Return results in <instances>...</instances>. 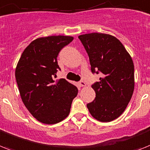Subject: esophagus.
<instances>
[{
	"label": "esophagus",
	"instance_id": "obj_1",
	"mask_svg": "<svg viewBox=\"0 0 150 150\" xmlns=\"http://www.w3.org/2000/svg\"><path fill=\"white\" fill-rule=\"evenodd\" d=\"M79 86H81V87H86V82H85V81H81L80 82H79Z\"/></svg>",
	"mask_w": 150,
	"mask_h": 150
}]
</instances>
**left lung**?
<instances>
[{
  "instance_id": "obj_1",
  "label": "left lung",
  "mask_w": 150,
  "mask_h": 150,
  "mask_svg": "<svg viewBox=\"0 0 150 150\" xmlns=\"http://www.w3.org/2000/svg\"><path fill=\"white\" fill-rule=\"evenodd\" d=\"M79 38L88 54L92 71L103 75L92 86L96 98L87 104L88 109L98 121H112L123 113L134 91L132 57L112 35L95 32L79 35Z\"/></svg>"
}]
</instances>
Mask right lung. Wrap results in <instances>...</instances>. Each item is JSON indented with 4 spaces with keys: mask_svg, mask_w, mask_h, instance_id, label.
<instances>
[{
    "mask_svg": "<svg viewBox=\"0 0 150 150\" xmlns=\"http://www.w3.org/2000/svg\"><path fill=\"white\" fill-rule=\"evenodd\" d=\"M74 38L53 35L38 38L24 50L15 69L23 103L31 115L45 124H55L69 115L78 88L64 79L54 81L60 69L57 57Z\"/></svg>",
    "mask_w": 150,
    "mask_h": 150,
    "instance_id": "right-lung-1",
    "label": "right lung"
}]
</instances>
